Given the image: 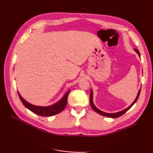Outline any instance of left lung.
<instances>
[{
  "instance_id": "8db88e82",
  "label": "left lung",
  "mask_w": 153,
  "mask_h": 153,
  "mask_svg": "<svg viewBox=\"0 0 153 153\" xmlns=\"http://www.w3.org/2000/svg\"><path fill=\"white\" fill-rule=\"evenodd\" d=\"M134 51L136 52V53H137L138 54L139 57H140V53H139V51H138L137 49H136V48H135ZM140 92H141V89H139V92H138V94H137V97H136V99H135L134 102H133L130 106H128L127 108L122 110V111L118 112H116V113H110V114H109V113H106V112H104L101 111V110H100L99 109L97 108V107L95 106V105H94L93 101V91H92L91 89V93H90V100H89V102H90L91 106V107H92V108H93L94 110H95V111L96 112L99 114L102 115V116H104L109 117V118H118V117L122 116V115L123 114H125L127 111H128V110L129 108H131V107L133 105H134V104L135 103V102L137 101L138 98H139V95H140Z\"/></svg>"
}]
</instances>
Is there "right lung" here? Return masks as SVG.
Wrapping results in <instances>:
<instances>
[{
  "label": "right lung",
  "mask_w": 153,
  "mask_h": 153,
  "mask_svg": "<svg viewBox=\"0 0 153 153\" xmlns=\"http://www.w3.org/2000/svg\"><path fill=\"white\" fill-rule=\"evenodd\" d=\"M70 92V90L68 91L65 94L64 96L59 100V101L54 104L53 105L48 106H39L33 105L23 99L22 96L20 95V94L19 93V92L18 95L22 102L23 103V105L26 107L27 109L31 110V112H33V113L41 116H52L61 112L65 108V107H66L67 105L68 94H69Z\"/></svg>",
  "instance_id": "obj_1"
}]
</instances>
